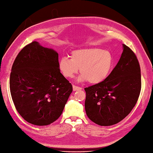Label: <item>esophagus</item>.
Here are the masks:
<instances>
[{"label":"esophagus","mask_w":153,"mask_h":153,"mask_svg":"<svg viewBox=\"0 0 153 153\" xmlns=\"http://www.w3.org/2000/svg\"><path fill=\"white\" fill-rule=\"evenodd\" d=\"M81 89H82V87L76 86V85H73V91H79V90H81Z\"/></svg>","instance_id":"34e87169"}]
</instances>
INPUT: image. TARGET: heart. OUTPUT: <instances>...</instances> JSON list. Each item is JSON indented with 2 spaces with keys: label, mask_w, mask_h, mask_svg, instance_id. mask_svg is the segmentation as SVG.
Here are the masks:
<instances>
[{
  "label": "heart",
  "mask_w": 153,
  "mask_h": 153,
  "mask_svg": "<svg viewBox=\"0 0 153 153\" xmlns=\"http://www.w3.org/2000/svg\"><path fill=\"white\" fill-rule=\"evenodd\" d=\"M70 58L63 56L59 60V69L64 76L73 78L80 68L79 81L98 83L105 80L114 66V58L110 51L100 47L82 48L72 51Z\"/></svg>",
  "instance_id": "1"
}]
</instances>
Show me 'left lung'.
<instances>
[{
    "label": "left lung",
    "mask_w": 153,
    "mask_h": 153,
    "mask_svg": "<svg viewBox=\"0 0 153 153\" xmlns=\"http://www.w3.org/2000/svg\"><path fill=\"white\" fill-rule=\"evenodd\" d=\"M140 89L138 60L133 51L123 44L121 57L109 76L100 83L85 88L88 117L103 126L117 124L135 106Z\"/></svg>",
    "instance_id": "8db88e82"
}]
</instances>
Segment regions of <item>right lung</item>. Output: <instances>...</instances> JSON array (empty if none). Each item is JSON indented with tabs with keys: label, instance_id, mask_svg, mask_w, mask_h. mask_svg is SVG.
Returning <instances> with one entry per match:
<instances>
[{
	"label": "right lung",
	"instance_id": "right-lung-1",
	"mask_svg": "<svg viewBox=\"0 0 153 153\" xmlns=\"http://www.w3.org/2000/svg\"><path fill=\"white\" fill-rule=\"evenodd\" d=\"M58 53L33 42L18 53L10 75L14 105L23 118L46 126L62 113L72 86L60 72Z\"/></svg>",
	"mask_w": 153,
	"mask_h": 153
}]
</instances>
